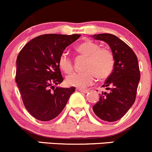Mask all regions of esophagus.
<instances>
[{"label": "esophagus", "instance_id": "esophagus-1", "mask_svg": "<svg viewBox=\"0 0 152 152\" xmlns=\"http://www.w3.org/2000/svg\"><path fill=\"white\" fill-rule=\"evenodd\" d=\"M76 90L82 92V93H84V94H86L88 92V90H87V89H82V88H77Z\"/></svg>", "mask_w": 152, "mask_h": 152}]
</instances>
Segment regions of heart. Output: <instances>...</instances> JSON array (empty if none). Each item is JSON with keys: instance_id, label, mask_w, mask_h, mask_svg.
Here are the masks:
<instances>
[{"instance_id": "1", "label": "heart", "mask_w": 152, "mask_h": 152, "mask_svg": "<svg viewBox=\"0 0 152 152\" xmlns=\"http://www.w3.org/2000/svg\"><path fill=\"white\" fill-rule=\"evenodd\" d=\"M77 50L87 58L84 69L80 72H74L66 78V83L69 86L86 88L91 85L95 77L100 80L105 79L110 75L115 66V58L112 51L106 48H100V45L91 40L80 44ZM58 66L66 74H69L73 70V62L66 53L61 54Z\"/></svg>"}]
</instances>
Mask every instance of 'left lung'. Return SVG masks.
Returning a JSON list of instances; mask_svg holds the SVG:
<instances>
[{
	"instance_id": "obj_1",
	"label": "left lung",
	"mask_w": 152,
	"mask_h": 152,
	"mask_svg": "<svg viewBox=\"0 0 152 152\" xmlns=\"http://www.w3.org/2000/svg\"><path fill=\"white\" fill-rule=\"evenodd\" d=\"M92 37L108 44L115 58L113 71L102 86L110 92H102L93 106L99 118L113 122L122 118L135 101L140 78L137 58L130 47L115 35L101 34Z\"/></svg>"
}]
</instances>
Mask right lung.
Wrapping results in <instances>:
<instances>
[{"label": "right lung", "instance_id": "right-lung-1", "mask_svg": "<svg viewBox=\"0 0 152 152\" xmlns=\"http://www.w3.org/2000/svg\"><path fill=\"white\" fill-rule=\"evenodd\" d=\"M80 37L44 34L28 42L18 54L15 81L26 110L39 121L57 117L75 91L74 86L65 88L54 85L64 80L58 66L61 54Z\"/></svg>", "mask_w": 152, "mask_h": 152}]
</instances>
